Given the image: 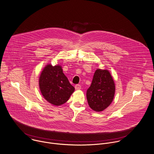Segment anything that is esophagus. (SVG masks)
Segmentation results:
<instances>
[{"instance_id":"obj_1","label":"esophagus","mask_w":154,"mask_h":154,"mask_svg":"<svg viewBox=\"0 0 154 154\" xmlns=\"http://www.w3.org/2000/svg\"><path fill=\"white\" fill-rule=\"evenodd\" d=\"M81 85H76L75 86V89H76V90H80V89H81Z\"/></svg>"}]
</instances>
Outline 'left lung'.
I'll return each mask as SVG.
<instances>
[{
	"label": "left lung",
	"mask_w": 154,
	"mask_h": 154,
	"mask_svg": "<svg viewBox=\"0 0 154 154\" xmlns=\"http://www.w3.org/2000/svg\"><path fill=\"white\" fill-rule=\"evenodd\" d=\"M115 86L108 70L98 69L94 73L91 86L86 92L88 103L95 112H101L112 103Z\"/></svg>",
	"instance_id": "obj_1"
}]
</instances>
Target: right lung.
I'll return each mask as SVG.
<instances>
[{"label": "right lung", "mask_w": 154, "mask_h": 154, "mask_svg": "<svg viewBox=\"0 0 154 154\" xmlns=\"http://www.w3.org/2000/svg\"><path fill=\"white\" fill-rule=\"evenodd\" d=\"M41 92L44 98L54 106L66 103L74 91L59 65H47L42 71L39 80Z\"/></svg>", "instance_id": "add662e5"}]
</instances>
